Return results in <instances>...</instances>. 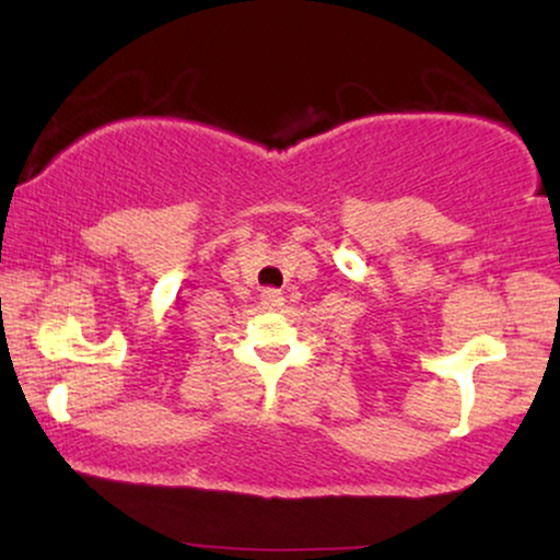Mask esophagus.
<instances>
[{"label": "esophagus", "mask_w": 560, "mask_h": 560, "mask_svg": "<svg viewBox=\"0 0 560 560\" xmlns=\"http://www.w3.org/2000/svg\"><path fill=\"white\" fill-rule=\"evenodd\" d=\"M259 301H262V305H265L267 311H275V308H280L282 303H285V298H282L280 290L267 288V290H262V293H259Z\"/></svg>", "instance_id": "1"}]
</instances>
